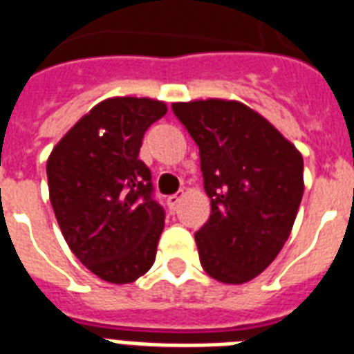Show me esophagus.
Wrapping results in <instances>:
<instances>
[{
	"label": "esophagus",
	"mask_w": 354,
	"mask_h": 354,
	"mask_svg": "<svg viewBox=\"0 0 354 354\" xmlns=\"http://www.w3.org/2000/svg\"><path fill=\"white\" fill-rule=\"evenodd\" d=\"M183 198V192H178V194H172V196L167 198V205L171 207V209H176L178 203L182 202Z\"/></svg>",
	"instance_id": "esophagus-1"
}]
</instances>
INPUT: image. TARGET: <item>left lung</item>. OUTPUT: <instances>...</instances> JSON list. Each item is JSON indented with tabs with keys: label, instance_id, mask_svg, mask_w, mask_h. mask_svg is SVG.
Instances as JSON below:
<instances>
[{
	"label": "left lung",
	"instance_id": "1",
	"mask_svg": "<svg viewBox=\"0 0 354 354\" xmlns=\"http://www.w3.org/2000/svg\"><path fill=\"white\" fill-rule=\"evenodd\" d=\"M200 149L211 216L194 234L203 271L245 283L271 266L304 194V160L266 118L234 100L172 103Z\"/></svg>",
	"mask_w": 354,
	"mask_h": 354
}]
</instances>
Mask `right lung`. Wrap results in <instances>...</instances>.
Instances as JSON below:
<instances>
[{
  "mask_svg": "<svg viewBox=\"0 0 354 354\" xmlns=\"http://www.w3.org/2000/svg\"><path fill=\"white\" fill-rule=\"evenodd\" d=\"M167 114L151 97H109L57 142L48 196L74 257L102 280L131 283L154 263L165 211L138 158L143 134Z\"/></svg>",
  "mask_w": 354,
  "mask_h": 354,
  "instance_id": "right-lung-1",
  "label": "right lung"
}]
</instances>
